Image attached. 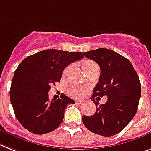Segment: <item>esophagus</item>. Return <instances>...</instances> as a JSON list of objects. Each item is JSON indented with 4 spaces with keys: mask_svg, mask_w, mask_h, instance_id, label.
<instances>
[{
    "mask_svg": "<svg viewBox=\"0 0 151 151\" xmlns=\"http://www.w3.org/2000/svg\"><path fill=\"white\" fill-rule=\"evenodd\" d=\"M75 102L76 104H81V100H76Z\"/></svg>",
    "mask_w": 151,
    "mask_h": 151,
    "instance_id": "34e87169",
    "label": "esophagus"
}]
</instances>
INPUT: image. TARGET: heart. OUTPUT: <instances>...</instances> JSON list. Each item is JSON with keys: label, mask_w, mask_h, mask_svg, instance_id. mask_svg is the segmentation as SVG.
I'll return each instance as SVG.
<instances>
[{"label": "heart", "mask_w": 151, "mask_h": 151, "mask_svg": "<svg viewBox=\"0 0 151 151\" xmlns=\"http://www.w3.org/2000/svg\"><path fill=\"white\" fill-rule=\"evenodd\" d=\"M98 67L96 63L93 61H86L83 63V69H88V68H91V67ZM69 70V67L66 68V70H64V73H66ZM68 92L71 96L75 97V98H80L81 97L82 95H84V89L81 87H78V86H72L69 88L68 90Z\"/></svg>", "instance_id": "b5f03b06"}]
</instances>
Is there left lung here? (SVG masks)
<instances>
[{"instance_id": "obj_1", "label": "left lung", "mask_w": 151, "mask_h": 151, "mask_svg": "<svg viewBox=\"0 0 151 151\" xmlns=\"http://www.w3.org/2000/svg\"><path fill=\"white\" fill-rule=\"evenodd\" d=\"M84 55L99 65L101 73L91 96L96 111L91 116H83L82 121L92 133L103 137L116 135L127 127L137 111L141 95L139 76L130 61L113 50L99 48ZM105 95L108 97L105 104L95 101V96Z\"/></svg>"}]
</instances>
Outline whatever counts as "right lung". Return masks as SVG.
Masks as SVG:
<instances>
[{
  "label": "right lung",
  "mask_w": 151,
  "mask_h": 151,
  "mask_svg": "<svg viewBox=\"0 0 151 151\" xmlns=\"http://www.w3.org/2000/svg\"><path fill=\"white\" fill-rule=\"evenodd\" d=\"M84 58L81 52L46 50L27 56L12 79L10 99L22 127L35 134H46L61 124L67 105L74 101L64 94L50 101L51 85L60 82L65 67Z\"/></svg>",
  "instance_id": "right-lung-1"
}]
</instances>
